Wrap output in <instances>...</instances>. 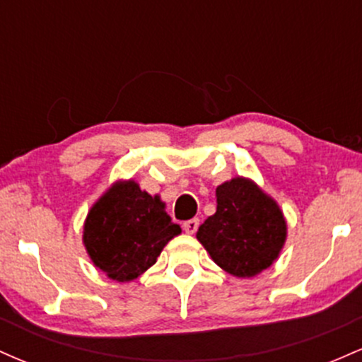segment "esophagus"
Masks as SVG:
<instances>
[{
	"instance_id": "1",
	"label": "esophagus",
	"mask_w": 362,
	"mask_h": 362,
	"mask_svg": "<svg viewBox=\"0 0 362 362\" xmlns=\"http://www.w3.org/2000/svg\"><path fill=\"white\" fill-rule=\"evenodd\" d=\"M199 228V219L194 218V219H189V221L184 223V231L187 235H194L195 231H197Z\"/></svg>"
}]
</instances>
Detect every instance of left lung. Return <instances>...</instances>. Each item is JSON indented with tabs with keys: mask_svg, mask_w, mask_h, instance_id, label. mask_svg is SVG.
Wrapping results in <instances>:
<instances>
[{
	"mask_svg": "<svg viewBox=\"0 0 362 362\" xmlns=\"http://www.w3.org/2000/svg\"><path fill=\"white\" fill-rule=\"evenodd\" d=\"M216 202V213L197 231L211 259L236 277H253L271 267L288 235L277 202L243 177L219 185Z\"/></svg>",
	"mask_w": 362,
	"mask_h": 362,
	"instance_id": "8db88e82",
	"label": "left lung"
}]
</instances>
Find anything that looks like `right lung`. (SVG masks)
Wrapping results in <instances>:
<instances>
[{
	"mask_svg": "<svg viewBox=\"0 0 362 362\" xmlns=\"http://www.w3.org/2000/svg\"><path fill=\"white\" fill-rule=\"evenodd\" d=\"M180 231L158 195L141 190L134 180L115 182L86 216L83 243L100 271L127 282L148 271Z\"/></svg>",
	"mask_w": 362,
	"mask_h": 362,
	"instance_id": "right-lung-1",
	"label": "right lung"
}]
</instances>
